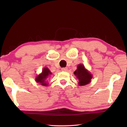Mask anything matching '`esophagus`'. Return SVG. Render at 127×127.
Segmentation results:
<instances>
[{
  "label": "esophagus",
  "instance_id": "34e87169",
  "mask_svg": "<svg viewBox=\"0 0 127 127\" xmlns=\"http://www.w3.org/2000/svg\"><path fill=\"white\" fill-rule=\"evenodd\" d=\"M62 71H67V70H68V68H66V67H65V68H62Z\"/></svg>",
  "mask_w": 127,
  "mask_h": 127
}]
</instances>
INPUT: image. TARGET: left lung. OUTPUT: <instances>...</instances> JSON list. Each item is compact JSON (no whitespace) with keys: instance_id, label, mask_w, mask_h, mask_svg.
<instances>
[{"instance_id":"obj_1","label":"left lung","mask_w":127,"mask_h":127,"mask_svg":"<svg viewBox=\"0 0 127 127\" xmlns=\"http://www.w3.org/2000/svg\"><path fill=\"white\" fill-rule=\"evenodd\" d=\"M75 76L78 79L79 86L86 85L91 82L92 75L87 71L83 64H79L77 66V70L74 72Z\"/></svg>"}]
</instances>
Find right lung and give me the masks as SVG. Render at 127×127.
<instances>
[{
	"label": "right lung",
	"mask_w": 127,
	"mask_h": 127,
	"mask_svg": "<svg viewBox=\"0 0 127 127\" xmlns=\"http://www.w3.org/2000/svg\"><path fill=\"white\" fill-rule=\"evenodd\" d=\"M52 73H51L48 68H45L43 69L41 73L36 77V81L37 83H41V85L48 86V84L46 82V80L48 78V77Z\"/></svg>",
	"instance_id": "right-lung-1"
}]
</instances>
